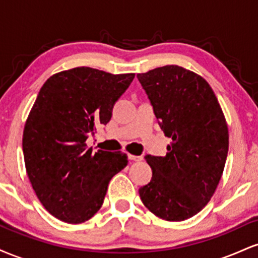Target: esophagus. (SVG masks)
<instances>
[{"instance_id":"34e87169","label":"esophagus","mask_w":258,"mask_h":258,"mask_svg":"<svg viewBox=\"0 0 258 258\" xmlns=\"http://www.w3.org/2000/svg\"><path fill=\"white\" fill-rule=\"evenodd\" d=\"M130 160H132V161H142L143 160V156H138V155H128Z\"/></svg>"}]
</instances>
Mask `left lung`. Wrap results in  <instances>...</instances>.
<instances>
[{"instance_id":"1","label":"left lung","mask_w":258,"mask_h":258,"mask_svg":"<svg viewBox=\"0 0 258 258\" xmlns=\"http://www.w3.org/2000/svg\"><path fill=\"white\" fill-rule=\"evenodd\" d=\"M137 78L160 127L172 139L165 156H146L153 177L139 188V197L162 220H188L209 203L223 173L229 146L223 111L206 80L178 65Z\"/></svg>"}]
</instances>
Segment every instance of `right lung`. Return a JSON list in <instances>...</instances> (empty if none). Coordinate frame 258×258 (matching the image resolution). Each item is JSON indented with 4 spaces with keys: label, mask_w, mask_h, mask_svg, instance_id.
<instances>
[{
    "label": "right lung",
    "mask_w": 258,
    "mask_h": 258,
    "mask_svg": "<svg viewBox=\"0 0 258 258\" xmlns=\"http://www.w3.org/2000/svg\"><path fill=\"white\" fill-rule=\"evenodd\" d=\"M135 79L87 67L44 82L23 133L28 177L44 209L67 223H82L102 207L110 179L128 164L121 152L92 153L86 141L106 125Z\"/></svg>",
    "instance_id": "right-lung-1"
}]
</instances>
